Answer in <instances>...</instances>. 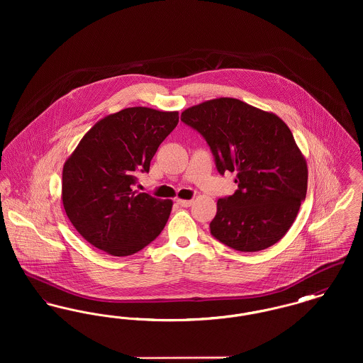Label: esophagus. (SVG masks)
Wrapping results in <instances>:
<instances>
[{"label":"esophagus","instance_id":"1","mask_svg":"<svg viewBox=\"0 0 363 363\" xmlns=\"http://www.w3.org/2000/svg\"><path fill=\"white\" fill-rule=\"evenodd\" d=\"M191 200H182V199H178L177 200V204H179L181 207H189V206H191Z\"/></svg>","mask_w":363,"mask_h":363}]
</instances>
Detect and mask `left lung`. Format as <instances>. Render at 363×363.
Instances as JSON below:
<instances>
[{
  "label": "left lung",
  "mask_w": 363,
  "mask_h": 363,
  "mask_svg": "<svg viewBox=\"0 0 363 363\" xmlns=\"http://www.w3.org/2000/svg\"><path fill=\"white\" fill-rule=\"evenodd\" d=\"M181 121L207 140L220 174L238 190L218 200L211 234L240 252H259L293 225L308 190V164L290 128L271 111L218 98L182 111Z\"/></svg>",
  "instance_id": "obj_1"
}]
</instances>
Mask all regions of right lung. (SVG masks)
Listing matches in <instances>:
<instances>
[{
  "label": "right lung",
  "mask_w": 363,
  "mask_h": 363,
  "mask_svg": "<svg viewBox=\"0 0 363 363\" xmlns=\"http://www.w3.org/2000/svg\"><path fill=\"white\" fill-rule=\"evenodd\" d=\"M178 111L128 107L96 122L65 160L62 204L70 223L92 246L123 257L162 233L173 201L132 189L150 172L157 147L178 123Z\"/></svg>",
  "instance_id": "add662e5"
}]
</instances>
